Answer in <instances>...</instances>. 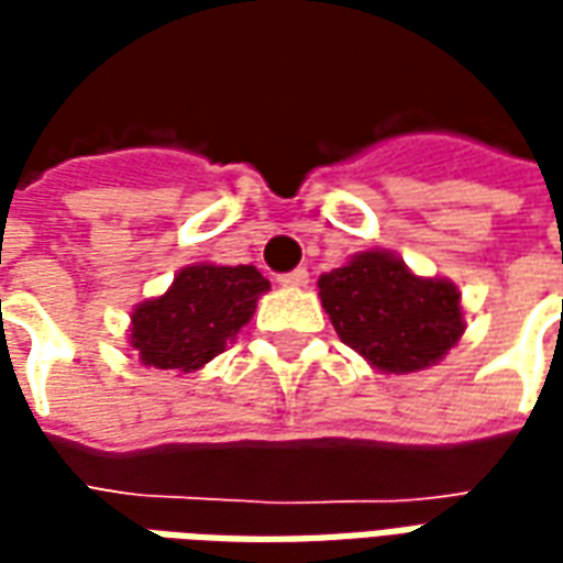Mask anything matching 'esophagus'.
Wrapping results in <instances>:
<instances>
[{"instance_id":"esophagus-1","label":"esophagus","mask_w":563,"mask_h":563,"mask_svg":"<svg viewBox=\"0 0 563 563\" xmlns=\"http://www.w3.org/2000/svg\"><path fill=\"white\" fill-rule=\"evenodd\" d=\"M307 277H310V274H307L305 268H295L289 271V274H280L277 280H280V286H286V289H301V286H307Z\"/></svg>"}]
</instances>
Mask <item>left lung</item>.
<instances>
[{
    "mask_svg": "<svg viewBox=\"0 0 563 563\" xmlns=\"http://www.w3.org/2000/svg\"><path fill=\"white\" fill-rule=\"evenodd\" d=\"M317 286L341 341L383 374L437 365L464 334L459 286L419 277L386 250L358 253Z\"/></svg>",
    "mask_w": 563,
    "mask_h": 563,
    "instance_id": "obj_1",
    "label": "left lung"
}]
</instances>
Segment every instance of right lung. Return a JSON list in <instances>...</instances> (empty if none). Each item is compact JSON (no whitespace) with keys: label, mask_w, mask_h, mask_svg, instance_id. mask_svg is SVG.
Instances as JSON below:
<instances>
[{"label":"right lung","mask_w":563,"mask_h":563,"mask_svg":"<svg viewBox=\"0 0 563 563\" xmlns=\"http://www.w3.org/2000/svg\"><path fill=\"white\" fill-rule=\"evenodd\" d=\"M268 289L271 283L253 265H189L168 292L132 310L129 346L141 365L192 374L234 341Z\"/></svg>","instance_id":"1"}]
</instances>
